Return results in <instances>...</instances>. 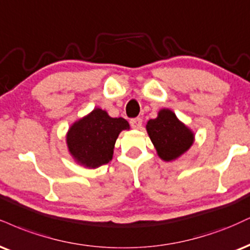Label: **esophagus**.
<instances>
[{"mask_svg": "<svg viewBox=\"0 0 250 250\" xmlns=\"http://www.w3.org/2000/svg\"><path fill=\"white\" fill-rule=\"evenodd\" d=\"M142 122H143V120L141 119V117H136V119L130 120V125H131V128H134V129H141V128H142Z\"/></svg>", "mask_w": 250, "mask_h": 250, "instance_id": "34e87169", "label": "esophagus"}]
</instances>
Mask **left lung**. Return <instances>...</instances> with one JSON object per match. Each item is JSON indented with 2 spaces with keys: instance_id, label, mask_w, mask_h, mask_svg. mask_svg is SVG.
<instances>
[{
  "instance_id": "obj_1",
  "label": "left lung",
  "mask_w": 250,
  "mask_h": 250,
  "mask_svg": "<svg viewBox=\"0 0 250 250\" xmlns=\"http://www.w3.org/2000/svg\"><path fill=\"white\" fill-rule=\"evenodd\" d=\"M146 129L158 157L164 162L176 161L194 142L193 131L169 108L159 110L156 119L149 120Z\"/></svg>"
}]
</instances>
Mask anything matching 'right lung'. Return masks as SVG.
Listing matches in <instances>:
<instances>
[{
  "instance_id": "right-lung-1",
  "label": "right lung",
  "mask_w": 250,
  "mask_h": 250,
  "mask_svg": "<svg viewBox=\"0 0 250 250\" xmlns=\"http://www.w3.org/2000/svg\"><path fill=\"white\" fill-rule=\"evenodd\" d=\"M129 129L130 125L123 117H112L106 110L94 108L68 128V152L77 164L96 169L112 161L117 137L122 130Z\"/></svg>"
}]
</instances>
